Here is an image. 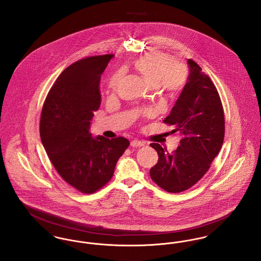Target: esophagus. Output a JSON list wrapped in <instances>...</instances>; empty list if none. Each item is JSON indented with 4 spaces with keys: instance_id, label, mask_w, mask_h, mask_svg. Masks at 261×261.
Here are the masks:
<instances>
[{
    "instance_id": "obj_1",
    "label": "esophagus",
    "mask_w": 261,
    "mask_h": 261,
    "mask_svg": "<svg viewBox=\"0 0 261 261\" xmlns=\"http://www.w3.org/2000/svg\"><path fill=\"white\" fill-rule=\"evenodd\" d=\"M130 145L132 146V147H143L144 146V143L143 142H141V141H139V140H133V141H131V143H130Z\"/></svg>"
}]
</instances>
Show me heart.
Returning <instances> with one entry per match:
<instances>
[{
  "mask_svg": "<svg viewBox=\"0 0 261 261\" xmlns=\"http://www.w3.org/2000/svg\"><path fill=\"white\" fill-rule=\"evenodd\" d=\"M134 69L151 89H158L169 96L180 92L185 83L184 67L163 53H149L134 61ZM123 77L121 71L112 75L110 90L115 91Z\"/></svg>",
  "mask_w": 261,
  "mask_h": 261,
  "instance_id": "obj_1",
  "label": "heart"
}]
</instances>
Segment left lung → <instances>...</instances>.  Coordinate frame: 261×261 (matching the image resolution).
<instances>
[{
  "instance_id": "1",
  "label": "left lung",
  "mask_w": 261,
  "mask_h": 261,
  "mask_svg": "<svg viewBox=\"0 0 261 261\" xmlns=\"http://www.w3.org/2000/svg\"><path fill=\"white\" fill-rule=\"evenodd\" d=\"M189 74L184 90L164 122L172 132L182 134L180 146L172 153L160 144L151 147L159 153L150 170L153 182L168 192L178 193L193 186L210 168L225 136V117L217 89L199 66L187 60Z\"/></svg>"
}]
</instances>
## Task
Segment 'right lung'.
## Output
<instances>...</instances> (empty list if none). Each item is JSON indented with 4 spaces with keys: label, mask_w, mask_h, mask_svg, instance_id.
Wrapping results in <instances>:
<instances>
[{
    "label": "right lung",
    "mask_w": 261,
    "mask_h": 261,
    "mask_svg": "<svg viewBox=\"0 0 261 261\" xmlns=\"http://www.w3.org/2000/svg\"><path fill=\"white\" fill-rule=\"evenodd\" d=\"M114 55L92 56L66 68L50 89L40 118L42 145L67 184L93 193L111 179L129 146L123 137H92L93 112L101 101L100 77Z\"/></svg>",
    "instance_id": "1"
}]
</instances>
